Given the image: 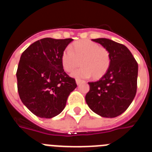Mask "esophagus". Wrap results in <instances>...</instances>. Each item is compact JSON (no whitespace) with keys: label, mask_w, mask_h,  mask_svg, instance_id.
Instances as JSON below:
<instances>
[{"label":"esophagus","mask_w":152,"mask_h":152,"mask_svg":"<svg viewBox=\"0 0 152 152\" xmlns=\"http://www.w3.org/2000/svg\"><path fill=\"white\" fill-rule=\"evenodd\" d=\"M82 82H83V81H81V80H79V79H76V84H77V85H79L80 84H81Z\"/></svg>","instance_id":"obj_1"}]
</instances>
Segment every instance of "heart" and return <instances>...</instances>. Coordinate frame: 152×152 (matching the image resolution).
Returning a JSON list of instances; mask_svg holds the SVG:
<instances>
[{
  "label": "heart",
  "mask_w": 152,
  "mask_h": 152,
  "mask_svg": "<svg viewBox=\"0 0 152 152\" xmlns=\"http://www.w3.org/2000/svg\"><path fill=\"white\" fill-rule=\"evenodd\" d=\"M81 61L82 67L74 71L71 76L75 78L98 79L105 75L110 67L111 56L109 51L103 47L90 40L76 41L69 48L64 49L61 57L63 69L72 72Z\"/></svg>",
  "instance_id": "heart-1"
}]
</instances>
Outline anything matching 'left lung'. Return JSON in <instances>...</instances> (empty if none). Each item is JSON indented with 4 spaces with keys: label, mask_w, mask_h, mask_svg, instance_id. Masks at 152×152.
<instances>
[{
    "label": "left lung",
    "mask_w": 152,
    "mask_h": 152,
    "mask_svg": "<svg viewBox=\"0 0 152 152\" xmlns=\"http://www.w3.org/2000/svg\"><path fill=\"white\" fill-rule=\"evenodd\" d=\"M107 49L111 56L110 67L100 80L88 82L90 91L85 96L92 111L104 118H115L126 111L137 91L138 65L124 45L107 38L92 39Z\"/></svg>",
    "instance_id": "left-lung-1"
}]
</instances>
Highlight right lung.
Returning a JSON list of instances; mask_svg holds the SVG:
<instances>
[{"label":"right lung","instance_id":"1","mask_svg":"<svg viewBox=\"0 0 152 152\" xmlns=\"http://www.w3.org/2000/svg\"><path fill=\"white\" fill-rule=\"evenodd\" d=\"M73 39L46 37L22 53L17 71L18 90L22 103L42 118L57 116L77 85L64 71L61 57Z\"/></svg>","mask_w":152,"mask_h":152}]
</instances>
